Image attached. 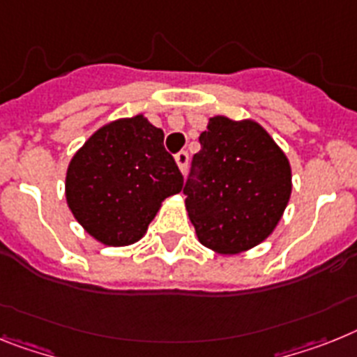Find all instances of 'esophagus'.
I'll return each mask as SVG.
<instances>
[{"label": "esophagus", "instance_id": "obj_1", "mask_svg": "<svg viewBox=\"0 0 357 357\" xmlns=\"http://www.w3.org/2000/svg\"><path fill=\"white\" fill-rule=\"evenodd\" d=\"M175 160H176V166H178V169H181V172L184 173L185 169H188V162H190V155H188V151L176 153Z\"/></svg>", "mask_w": 357, "mask_h": 357}]
</instances>
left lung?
<instances>
[{"instance_id":"1","label":"left lung","mask_w":357,"mask_h":357,"mask_svg":"<svg viewBox=\"0 0 357 357\" xmlns=\"http://www.w3.org/2000/svg\"><path fill=\"white\" fill-rule=\"evenodd\" d=\"M184 184L185 210L204 246L238 253L263 243L291 193L287 155L252 120L213 116Z\"/></svg>"}]
</instances>
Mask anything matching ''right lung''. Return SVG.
Masks as SVG:
<instances>
[{"instance_id":"right-lung-1","label":"right lung","mask_w":357,"mask_h":357,"mask_svg":"<svg viewBox=\"0 0 357 357\" xmlns=\"http://www.w3.org/2000/svg\"><path fill=\"white\" fill-rule=\"evenodd\" d=\"M182 184L164 131L137 114L100 128L84 144L67 169L66 197L87 234L107 246H128Z\"/></svg>"}]
</instances>
